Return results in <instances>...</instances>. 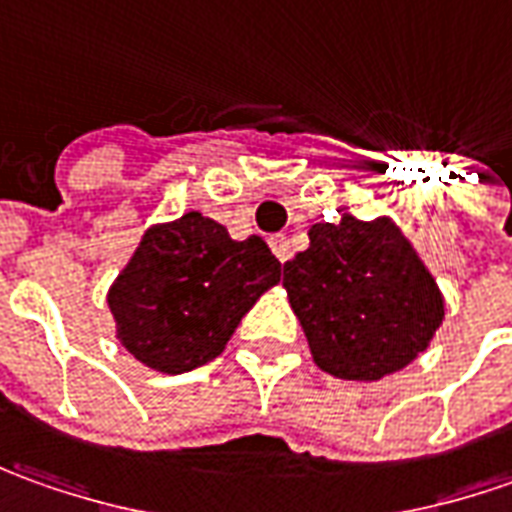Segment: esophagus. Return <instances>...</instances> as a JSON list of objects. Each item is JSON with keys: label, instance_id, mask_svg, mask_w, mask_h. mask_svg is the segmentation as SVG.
<instances>
[{"label": "esophagus", "instance_id": "obj_1", "mask_svg": "<svg viewBox=\"0 0 512 512\" xmlns=\"http://www.w3.org/2000/svg\"><path fill=\"white\" fill-rule=\"evenodd\" d=\"M269 246H272V252L277 255V260H280V263H286V260L291 257L289 240L283 238V235H274V238H269Z\"/></svg>", "mask_w": 512, "mask_h": 512}]
</instances>
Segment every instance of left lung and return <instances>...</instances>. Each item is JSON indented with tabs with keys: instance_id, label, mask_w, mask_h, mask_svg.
I'll return each mask as SVG.
<instances>
[{
	"instance_id": "left-lung-1",
	"label": "left lung",
	"mask_w": 512,
	"mask_h": 512,
	"mask_svg": "<svg viewBox=\"0 0 512 512\" xmlns=\"http://www.w3.org/2000/svg\"><path fill=\"white\" fill-rule=\"evenodd\" d=\"M283 266L314 362L340 379H382L414 360L445 317L433 277L394 223H314Z\"/></svg>"
}]
</instances>
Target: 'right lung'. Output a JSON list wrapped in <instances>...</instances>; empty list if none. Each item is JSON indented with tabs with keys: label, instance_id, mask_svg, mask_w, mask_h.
<instances>
[{
	"label": "right lung",
	"instance_id": "add662e5",
	"mask_svg": "<svg viewBox=\"0 0 512 512\" xmlns=\"http://www.w3.org/2000/svg\"><path fill=\"white\" fill-rule=\"evenodd\" d=\"M277 280L280 260L263 240L238 243L221 223L186 212L144 235L107 303L135 360L184 374L221 354L240 317Z\"/></svg>",
	"mask_w": 512,
	"mask_h": 512
}]
</instances>
